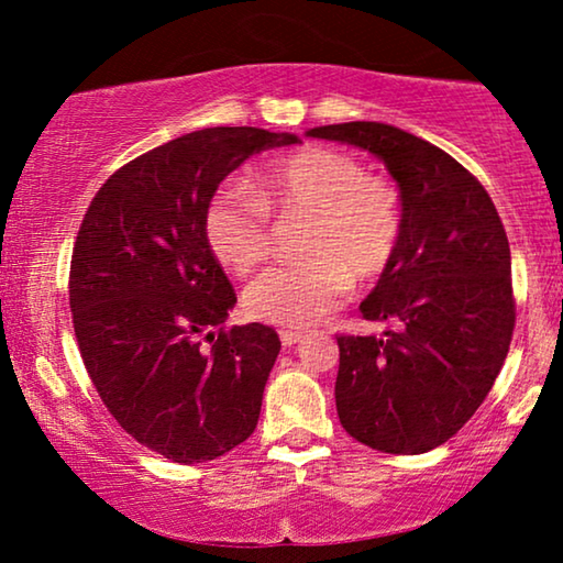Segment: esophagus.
I'll use <instances>...</instances> for the list:
<instances>
[{
  "instance_id": "esophagus-1",
  "label": "esophagus",
  "mask_w": 563,
  "mask_h": 563,
  "mask_svg": "<svg viewBox=\"0 0 563 563\" xmlns=\"http://www.w3.org/2000/svg\"><path fill=\"white\" fill-rule=\"evenodd\" d=\"M279 338H282L284 345H295V343L302 341L305 333H302V330H282Z\"/></svg>"
}]
</instances>
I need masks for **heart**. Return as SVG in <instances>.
<instances>
[{"label": "heart", "mask_w": 563, "mask_h": 563, "mask_svg": "<svg viewBox=\"0 0 563 563\" xmlns=\"http://www.w3.org/2000/svg\"><path fill=\"white\" fill-rule=\"evenodd\" d=\"M276 218L307 214L299 233L302 261L279 264L245 289L251 318L307 328L338 310L351 284L376 282L402 241V197L389 179L366 174L351 153L305 145L274 158L256 191L225 184L205 212V238L214 258L249 276L272 256Z\"/></svg>", "instance_id": "obj_1"}]
</instances>
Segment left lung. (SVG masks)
<instances>
[{"instance_id": "8db88e82", "label": "left lung", "mask_w": 563, "mask_h": 563, "mask_svg": "<svg viewBox=\"0 0 563 563\" xmlns=\"http://www.w3.org/2000/svg\"><path fill=\"white\" fill-rule=\"evenodd\" d=\"M384 161L402 197V241L364 320L387 338L338 333L335 407L345 433L384 453H426L489 395L515 330L510 243L497 207L456 158L384 122L312 128Z\"/></svg>"}]
</instances>
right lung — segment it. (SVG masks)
Masks as SVG:
<instances>
[{
  "label": "right lung",
  "mask_w": 563,
  "mask_h": 563,
  "mask_svg": "<svg viewBox=\"0 0 563 563\" xmlns=\"http://www.w3.org/2000/svg\"><path fill=\"white\" fill-rule=\"evenodd\" d=\"M291 143L261 128L181 135L118 168L81 220L68 274L81 361L120 428L176 464L218 459L256 430L282 341L261 322L222 325L238 297L205 212L245 158Z\"/></svg>",
  "instance_id": "add662e5"
}]
</instances>
